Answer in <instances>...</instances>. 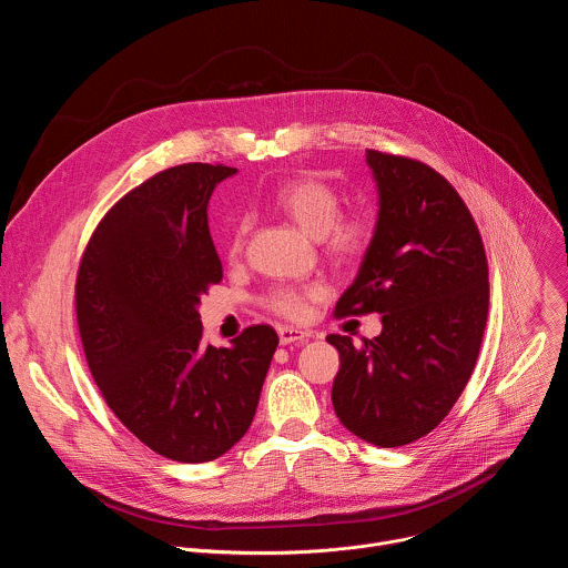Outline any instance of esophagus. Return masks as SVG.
Returning a JSON list of instances; mask_svg holds the SVG:
<instances>
[{
    "label": "esophagus",
    "instance_id": "esophagus-1",
    "mask_svg": "<svg viewBox=\"0 0 568 568\" xmlns=\"http://www.w3.org/2000/svg\"><path fill=\"white\" fill-rule=\"evenodd\" d=\"M277 335H280V345H304L311 337V333L295 326H280Z\"/></svg>",
    "mask_w": 568,
    "mask_h": 568
}]
</instances>
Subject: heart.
Instances as JSON below:
<instances>
[{
	"instance_id": "1",
	"label": "heart",
	"mask_w": 568,
	"mask_h": 568,
	"mask_svg": "<svg viewBox=\"0 0 568 568\" xmlns=\"http://www.w3.org/2000/svg\"><path fill=\"white\" fill-rule=\"evenodd\" d=\"M268 205L291 219L302 233L320 240L326 255L337 262H356L365 255L372 242V225L365 216L339 214L343 196L339 192L317 179L302 176L277 185L268 194ZM251 231V219L240 216L231 231L229 255L240 257ZM322 295L320 284L308 286H277L266 295V306L277 315L297 320L306 311V302Z\"/></svg>"
}]
</instances>
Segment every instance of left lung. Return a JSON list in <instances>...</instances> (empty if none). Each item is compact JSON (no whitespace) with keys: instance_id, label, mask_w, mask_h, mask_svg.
Wrapping results in <instances>:
<instances>
[{"instance_id":"1","label":"left lung","mask_w":568,"mask_h":568,"mask_svg":"<svg viewBox=\"0 0 568 568\" xmlns=\"http://www.w3.org/2000/svg\"><path fill=\"white\" fill-rule=\"evenodd\" d=\"M378 219L335 315L381 313L383 331L328 335L339 354L333 409L378 447L429 434L473 376L488 320V262L459 192L429 165L367 150Z\"/></svg>"}]
</instances>
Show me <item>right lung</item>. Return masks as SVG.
<instances>
[{
  "instance_id": "obj_1",
  "label": "right lung",
  "mask_w": 568,
  "mask_h": 568,
  "mask_svg": "<svg viewBox=\"0 0 568 568\" xmlns=\"http://www.w3.org/2000/svg\"><path fill=\"white\" fill-rule=\"evenodd\" d=\"M235 168L176 165L125 194L87 244L75 313L89 372L121 423L156 455L205 464L251 427L280 337L248 326L203 343L201 295L221 282L207 229L214 187Z\"/></svg>"
}]
</instances>
